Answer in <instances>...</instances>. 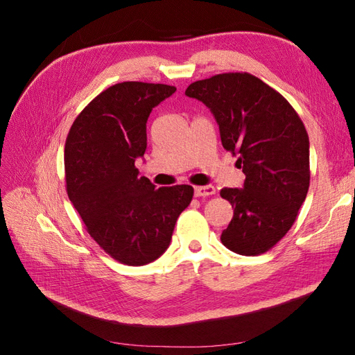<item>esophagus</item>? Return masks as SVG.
I'll use <instances>...</instances> for the list:
<instances>
[{
  "label": "esophagus",
  "instance_id": "esophagus-1",
  "mask_svg": "<svg viewBox=\"0 0 355 355\" xmlns=\"http://www.w3.org/2000/svg\"><path fill=\"white\" fill-rule=\"evenodd\" d=\"M194 194L196 197H209L216 194V188L213 185H204V187H196L194 188Z\"/></svg>",
  "mask_w": 355,
  "mask_h": 355
}]
</instances>
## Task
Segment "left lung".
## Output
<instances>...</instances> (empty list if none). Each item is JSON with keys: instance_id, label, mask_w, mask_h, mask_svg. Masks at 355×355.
<instances>
[{"instance_id": "8db88e82", "label": "left lung", "mask_w": 355, "mask_h": 355, "mask_svg": "<svg viewBox=\"0 0 355 355\" xmlns=\"http://www.w3.org/2000/svg\"><path fill=\"white\" fill-rule=\"evenodd\" d=\"M211 111L227 151L239 155L243 188H223L234 216L220 241L244 256L265 253L296 220L309 188V139L283 96L247 72L218 73L188 85Z\"/></svg>"}]
</instances>
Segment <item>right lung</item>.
Instances as JSON below:
<instances>
[{"mask_svg": "<svg viewBox=\"0 0 355 355\" xmlns=\"http://www.w3.org/2000/svg\"><path fill=\"white\" fill-rule=\"evenodd\" d=\"M167 84L111 85L75 118L65 144L67 192L90 237L115 261L141 266L163 254L194 196L189 185L155 188L135 161L146 151V121L170 98Z\"/></svg>", "mask_w": 355, "mask_h": 355, "instance_id": "obj_1", "label": "right lung"}]
</instances>
